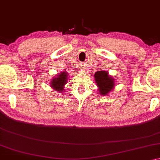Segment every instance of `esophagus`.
<instances>
[{"instance_id": "esophagus-1", "label": "esophagus", "mask_w": 160, "mask_h": 160, "mask_svg": "<svg viewBox=\"0 0 160 160\" xmlns=\"http://www.w3.org/2000/svg\"><path fill=\"white\" fill-rule=\"evenodd\" d=\"M81 69H82V72H84V69H85V68H84V67H83V66H82V68H81Z\"/></svg>"}]
</instances>
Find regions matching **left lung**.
<instances>
[{"label": "left lung", "instance_id": "1", "mask_svg": "<svg viewBox=\"0 0 160 160\" xmlns=\"http://www.w3.org/2000/svg\"><path fill=\"white\" fill-rule=\"evenodd\" d=\"M94 79L101 95L106 96L114 87V80L107 72L99 71L94 73Z\"/></svg>", "mask_w": 160, "mask_h": 160}]
</instances>
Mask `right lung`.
I'll list each match as a JSON object with an SVG mask.
<instances>
[{
  "instance_id": "1",
  "label": "right lung",
  "mask_w": 160,
  "mask_h": 160,
  "mask_svg": "<svg viewBox=\"0 0 160 160\" xmlns=\"http://www.w3.org/2000/svg\"><path fill=\"white\" fill-rule=\"evenodd\" d=\"M67 75L66 72H61L57 77L52 78V80L51 81L50 86L57 92H59L60 93L63 92L64 85L67 82Z\"/></svg>"
}]
</instances>
